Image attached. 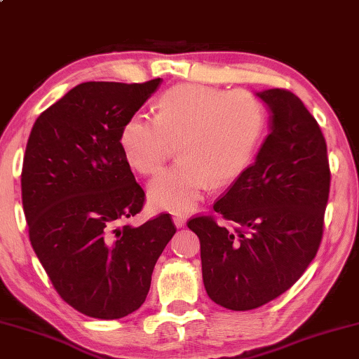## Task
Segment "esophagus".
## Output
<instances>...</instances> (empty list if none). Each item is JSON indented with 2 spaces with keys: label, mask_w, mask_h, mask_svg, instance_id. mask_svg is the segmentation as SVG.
<instances>
[{
  "label": "esophagus",
  "mask_w": 359,
  "mask_h": 359,
  "mask_svg": "<svg viewBox=\"0 0 359 359\" xmlns=\"http://www.w3.org/2000/svg\"><path fill=\"white\" fill-rule=\"evenodd\" d=\"M186 219H187V216L183 215V213H176L173 216V221H175L176 227H183L186 224Z\"/></svg>",
  "instance_id": "esophagus-1"
}]
</instances>
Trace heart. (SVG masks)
<instances>
[{"mask_svg": "<svg viewBox=\"0 0 359 359\" xmlns=\"http://www.w3.org/2000/svg\"><path fill=\"white\" fill-rule=\"evenodd\" d=\"M266 124V108L252 92L180 84L158 98L156 117H128L119 143L141 175L161 172L178 143L181 158L152 181L149 197L158 208L187 211L211 184L231 183L250 167Z\"/></svg>", "mask_w": 359, "mask_h": 359, "instance_id": "1", "label": "heart"}]
</instances>
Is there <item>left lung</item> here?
Here are the masks:
<instances>
[{
    "mask_svg": "<svg viewBox=\"0 0 359 359\" xmlns=\"http://www.w3.org/2000/svg\"><path fill=\"white\" fill-rule=\"evenodd\" d=\"M272 127L256 162L213 210L187 227L201 240L207 294L221 307H261L296 283L318 252L331 187L327 146L315 117L286 89L257 93Z\"/></svg>",
    "mask_w": 359,
    "mask_h": 359,
    "instance_id": "1",
    "label": "left lung"
}]
</instances>
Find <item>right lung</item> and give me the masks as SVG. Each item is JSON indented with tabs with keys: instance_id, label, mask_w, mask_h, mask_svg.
Listing matches in <instances>:
<instances>
[{
	"instance_id": "obj_1",
	"label": "right lung",
	"mask_w": 359,
	"mask_h": 359,
	"mask_svg": "<svg viewBox=\"0 0 359 359\" xmlns=\"http://www.w3.org/2000/svg\"><path fill=\"white\" fill-rule=\"evenodd\" d=\"M161 78L141 84L82 82L34 122L22 167L28 235L65 302L92 318L141 307L176 226L168 213L127 224L146 194L119 137Z\"/></svg>"
}]
</instances>
